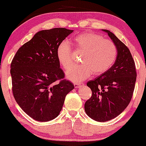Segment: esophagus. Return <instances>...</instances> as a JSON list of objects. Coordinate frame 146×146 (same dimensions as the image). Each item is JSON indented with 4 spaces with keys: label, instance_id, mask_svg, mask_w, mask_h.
<instances>
[{
    "label": "esophagus",
    "instance_id": "obj_1",
    "mask_svg": "<svg viewBox=\"0 0 146 146\" xmlns=\"http://www.w3.org/2000/svg\"><path fill=\"white\" fill-rule=\"evenodd\" d=\"M84 84L82 83H74V86H75V88H79V87H80L81 86H83Z\"/></svg>",
    "mask_w": 146,
    "mask_h": 146
}]
</instances>
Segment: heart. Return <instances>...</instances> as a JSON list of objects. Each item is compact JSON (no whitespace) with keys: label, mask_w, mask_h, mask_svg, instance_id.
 <instances>
[{"label":"heart","mask_w":146,"mask_h":146,"mask_svg":"<svg viewBox=\"0 0 146 146\" xmlns=\"http://www.w3.org/2000/svg\"><path fill=\"white\" fill-rule=\"evenodd\" d=\"M77 48L83 52L80 58L82 64L75 66L66 72L69 80L79 82L88 78L93 73L100 75L109 70L115 63L117 56V48L110 40L94 33H84L74 39ZM57 56L62 66L67 70L73 64V52L66 41L59 44Z\"/></svg>","instance_id":"obj_1"}]
</instances>
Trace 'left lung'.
Here are the masks:
<instances>
[{
  "label": "left lung",
  "mask_w": 146,
  "mask_h": 146,
  "mask_svg": "<svg viewBox=\"0 0 146 146\" xmlns=\"http://www.w3.org/2000/svg\"><path fill=\"white\" fill-rule=\"evenodd\" d=\"M102 30L116 45L117 59L109 70L87 82L92 96L84 104L87 115L100 122L113 119L126 108L133 95L137 78L135 61L128 48L110 31Z\"/></svg>",
  "instance_id": "1"
}]
</instances>
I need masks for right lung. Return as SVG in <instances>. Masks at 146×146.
Instances as JSON below:
<instances>
[{"label":"right lung","mask_w":146,"mask_h":146,"mask_svg":"<svg viewBox=\"0 0 146 146\" xmlns=\"http://www.w3.org/2000/svg\"><path fill=\"white\" fill-rule=\"evenodd\" d=\"M73 30H42L16 52L11 63L12 92L18 104L33 119L48 121L59 115L74 85L64 78L57 50Z\"/></svg>","instance_id":"right-lung-1"}]
</instances>
